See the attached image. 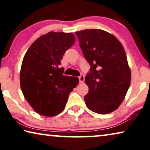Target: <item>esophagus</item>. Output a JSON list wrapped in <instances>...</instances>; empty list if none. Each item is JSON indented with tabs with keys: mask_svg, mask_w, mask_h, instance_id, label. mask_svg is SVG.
<instances>
[{
	"mask_svg": "<svg viewBox=\"0 0 150 150\" xmlns=\"http://www.w3.org/2000/svg\"><path fill=\"white\" fill-rule=\"evenodd\" d=\"M84 79H85V77H84L83 75H80L79 77V83H83L84 81Z\"/></svg>",
	"mask_w": 150,
	"mask_h": 150,
	"instance_id": "obj_1",
	"label": "esophagus"
}]
</instances>
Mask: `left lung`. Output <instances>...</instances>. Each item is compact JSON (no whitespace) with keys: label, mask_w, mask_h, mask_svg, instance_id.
<instances>
[{"label":"left lung","mask_w":150,"mask_h":150,"mask_svg":"<svg viewBox=\"0 0 150 150\" xmlns=\"http://www.w3.org/2000/svg\"><path fill=\"white\" fill-rule=\"evenodd\" d=\"M75 34L90 66L85 77L89 88L84 96L86 106L98 114L113 112L124 100L131 79L123 46L115 36L100 29Z\"/></svg>","instance_id":"1"}]
</instances>
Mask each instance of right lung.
<instances>
[{"instance_id": "1", "label": "right lung", "mask_w": 150, "mask_h": 150, "mask_svg": "<svg viewBox=\"0 0 150 150\" xmlns=\"http://www.w3.org/2000/svg\"><path fill=\"white\" fill-rule=\"evenodd\" d=\"M72 33L50 32L36 40L23 59L20 86L36 112L52 117L64 110L69 95L79 83L77 77L64 75L60 67L65 52L75 43Z\"/></svg>"}]
</instances>
